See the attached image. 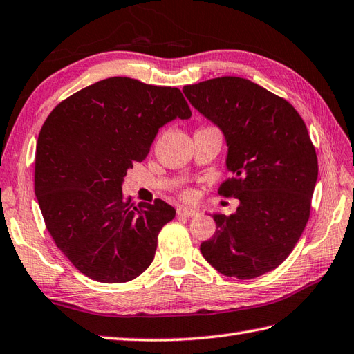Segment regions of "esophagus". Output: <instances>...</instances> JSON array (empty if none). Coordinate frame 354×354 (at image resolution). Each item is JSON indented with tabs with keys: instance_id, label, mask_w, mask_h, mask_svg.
<instances>
[{
	"instance_id": "34e87169",
	"label": "esophagus",
	"mask_w": 354,
	"mask_h": 354,
	"mask_svg": "<svg viewBox=\"0 0 354 354\" xmlns=\"http://www.w3.org/2000/svg\"><path fill=\"white\" fill-rule=\"evenodd\" d=\"M177 214L180 216H185V218H192V216H197L198 215V210L187 209V207H178L177 209Z\"/></svg>"
}]
</instances>
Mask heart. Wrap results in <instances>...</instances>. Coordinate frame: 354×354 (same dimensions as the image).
Wrapping results in <instances>:
<instances>
[{
    "mask_svg": "<svg viewBox=\"0 0 354 354\" xmlns=\"http://www.w3.org/2000/svg\"><path fill=\"white\" fill-rule=\"evenodd\" d=\"M185 195H186V197H191V195H192V192H189V191H187V192H186Z\"/></svg>",
    "mask_w": 354,
    "mask_h": 354,
    "instance_id": "1",
    "label": "heart"
}]
</instances>
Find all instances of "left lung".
Wrapping results in <instances>:
<instances>
[{
    "instance_id": "8db88e82",
    "label": "left lung",
    "mask_w": 354,
    "mask_h": 354,
    "mask_svg": "<svg viewBox=\"0 0 354 354\" xmlns=\"http://www.w3.org/2000/svg\"><path fill=\"white\" fill-rule=\"evenodd\" d=\"M183 93L223 131L232 177L219 194L239 200L234 214L212 215L216 230L201 243L203 257L227 277L276 270L308 224L318 178L304 121L286 100L247 78H212Z\"/></svg>"
}]
</instances>
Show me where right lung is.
Instances as JSON below:
<instances>
[{
	"label": "right lung",
	"instance_id": "1",
	"mask_svg": "<svg viewBox=\"0 0 354 354\" xmlns=\"http://www.w3.org/2000/svg\"><path fill=\"white\" fill-rule=\"evenodd\" d=\"M191 115L177 88L111 77L46 118L36 147V198L56 245L86 277L125 283L151 265L176 209L163 200L135 206L124 200L122 182L160 127Z\"/></svg>",
	"mask_w": 354,
	"mask_h": 354
}]
</instances>
